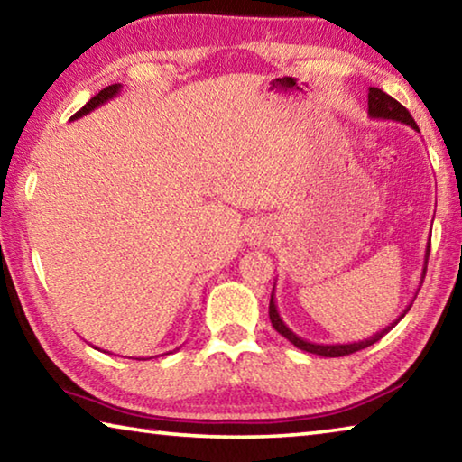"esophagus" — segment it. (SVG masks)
<instances>
[{
  "label": "esophagus",
  "instance_id": "esophagus-1",
  "mask_svg": "<svg viewBox=\"0 0 462 462\" xmlns=\"http://www.w3.org/2000/svg\"><path fill=\"white\" fill-rule=\"evenodd\" d=\"M269 238V228L264 224H253V228L246 234V242L250 246H261Z\"/></svg>",
  "mask_w": 462,
  "mask_h": 462
}]
</instances>
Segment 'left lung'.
<instances>
[{"label":"left lung","mask_w":462,"mask_h":462,"mask_svg":"<svg viewBox=\"0 0 462 462\" xmlns=\"http://www.w3.org/2000/svg\"><path fill=\"white\" fill-rule=\"evenodd\" d=\"M369 118L373 120H391V122H402L405 126L413 128L416 132H420L418 124L413 122V118L410 116L408 109H405L400 101L393 99L391 96H387L385 91H381L377 88H369ZM428 256H430V242L426 245V254H424V269H421V277H420V285H418V291L421 283H424V277H426V267H428ZM416 291V295H418ZM416 295H413V300H416ZM413 300L410 301V306H405L403 314L395 319L393 324H389L383 328L381 332L369 336V338L365 340H358V342H348V344H316V342H310V340H303L301 336H297L293 330H289L287 324L281 319L279 316V310H277V303H275V287H273V293H271V303H269V318H271V324L275 330L287 338L289 342L297 346L300 350H306V353L311 355H319V356H344V355H353L356 350H363L366 346H371L377 340H381L383 336H385L391 328H393L400 319L408 314Z\"/></svg>","instance_id":"obj_1"}]
</instances>
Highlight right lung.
I'll use <instances>...</instances> for the list:
<instances>
[{
    "label": "right lung",
    "mask_w": 462,
    "mask_h": 462,
    "mask_svg": "<svg viewBox=\"0 0 462 462\" xmlns=\"http://www.w3.org/2000/svg\"><path fill=\"white\" fill-rule=\"evenodd\" d=\"M120 91H122V85H120V83L109 85V88L101 89L96 97H91V99L88 101V104H85V106L79 109V112L71 116V122H73V120H79V118H83V116H88L89 112H93V109H96V107L107 104L109 99L118 97V96H120Z\"/></svg>",
    "instance_id": "right-lung-1"
}]
</instances>
